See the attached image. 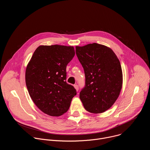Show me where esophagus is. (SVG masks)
<instances>
[{
  "label": "esophagus",
  "mask_w": 150,
  "mask_h": 150,
  "mask_svg": "<svg viewBox=\"0 0 150 150\" xmlns=\"http://www.w3.org/2000/svg\"><path fill=\"white\" fill-rule=\"evenodd\" d=\"M74 87H75V88L76 89V90L78 91V90H79V86H78V85L77 84H75V85H74Z\"/></svg>",
  "instance_id": "obj_1"
}]
</instances>
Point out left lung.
Segmentation results:
<instances>
[{
    "mask_svg": "<svg viewBox=\"0 0 150 150\" xmlns=\"http://www.w3.org/2000/svg\"><path fill=\"white\" fill-rule=\"evenodd\" d=\"M76 54L85 76L79 98L87 111L103 113L111 108L122 89L120 61L111 49L97 43L76 46Z\"/></svg>",
    "mask_w": 150,
    "mask_h": 150,
    "instance_id": "obj_1",
    "label": "left lung"
}]
</instances>
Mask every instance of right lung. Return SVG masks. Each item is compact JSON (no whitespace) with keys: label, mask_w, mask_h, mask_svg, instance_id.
Wrapping results in <instances>:
<instances>
[{"label":"right lung","mask_w":150,"mask_h":150,"mask_svg":"<svg viewBox=\"0 0 150 150\" xmlns=\"http://www.w3.org/2000/svg\"><path fill=\"white\" fill-rule=\"evenodd\" d=\"M75 56L72 46H40L28 63L25 82L29 94L45 113L59 116L66 113L75 88L67 81V66Z\"/></svg>","instance_id":"right-lung-1"}]
</instances>
